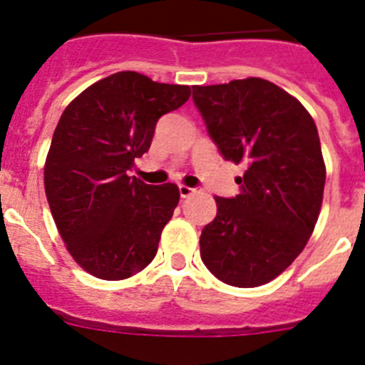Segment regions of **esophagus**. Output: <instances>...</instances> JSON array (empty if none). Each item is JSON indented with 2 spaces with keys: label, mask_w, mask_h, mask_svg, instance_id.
<instances>
[{
  "label": "esophagus",
  "mask_w": 365,
  "mask_h": 365,
  "mask_svg": "<svg viewBox=\"0 0 365 365\" xmlns=\"http://www.w3.org/2000/svg\"><path fill=\"white\" fill-rule=\"evenodd\" d=\"M179 193H180V197L186 199V197H190L192 193H195V188H190V186H186V185H180Z\"/></svg>",
  "instance_id": "obj_1"
}]
</instances>
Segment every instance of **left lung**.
Returning <instances> with one entry per match:
<instances>
[{"mask_svg":"<svg viewBox=\"0 0 365 365\" xmlns=\"http://www.w3.org/2000/svg\"><path fill=\"white\" fill-rule=\"evenodd\" d=\"M192 89L219 153L245 164L240 193L215 197L201 259L228 285H265L299 256L318 221L325 186L318 130L307 109L269 80Z\"/></svg>","mask_w":365,"mask_h":365,"instance_id":"1","label":"left lung"}]
</instances>
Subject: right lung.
Returning a JSON list of instances; mask_svg holds the SVG:
<instances>
[{
  "instance_id": "obj_1",
  "label": "right lung",
  "mask_w": 365,
  "mask_h": 365,
  "mask_svg": "<svg viewBox=\"0 0 365 365\" xmlns=\"http://www.w3.org/2000/svg\"><path fill=\"white\" fill-rule=\"evenodd\" d=\"M188 98V86L122 71L87 87L60 117L45 193L67 250L95 278L125 279L153 261L179 188L128 172L150 150L159 118Z\"/></svg>"
}]
</instances>
